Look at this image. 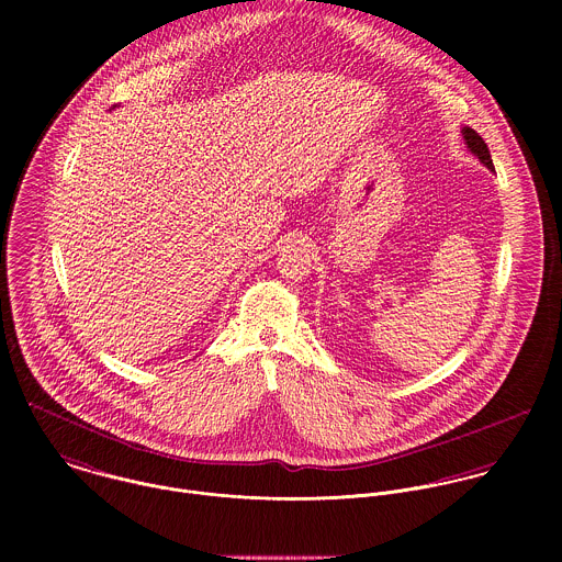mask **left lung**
Returning a JSON list of instances; mask_svg holds the SVG:
<instances>
[{
  "instance_id": "8db88e82",
  "label": "left lung",
  "mask_w": 562,
  "mask_h": 562,
  "mask_svg": "<svg viewBox=\"0 0 562 562\" xmlns=\"http://www.w3.org/2000/svg\"><path fill=\"white\" fill-rule=\"evenodd\" d=\"M463 138H465V143H468V147H470V151L474 154V156H479V160L486 166V168H491L493 170V160H491V154H488V149H486V143L482 140L481 136L472 130V127H463Z\"/></svg>"
}]
</instances>
